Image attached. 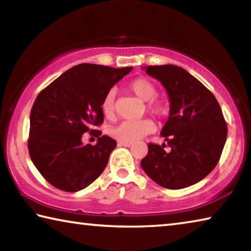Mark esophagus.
Wrapping results in <instances>:
<instances>
[{
	"instance_id": "1",
	"label": "esophagus",
	"mask_w": 251,
	"mask_h": 251,
	"mask_svg": "<svg viewBox=\"0 0 251 251\" xmlns=\"http://www.w3.org/2000/svg\"><path fill=\"white\" fill-rule=\"evenodd\" d=\"M133 145V143H128V142H118V146L120 147H130Z\"/></svg>"
}]
</instances>
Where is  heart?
<instances>
[{
	"instance_id": "1",
	"label": "heart",
	"mask_w": 251,
	"mask_h": 251,
	"mask_svg": "<svg viewBox=\"0 0 251 251\" xmlns=\"http://www.w3.org/2000/svg\"><path fill=\"white\" fill-rule=\"evenodd\" d=\"M128 90L134 93L139 100L147 101V108L154 115H163L166 112V104L161 100L156 99L157 87L151 80L145 77H137L128 84ZM116 91L112 88L104 96L101 101V110L106 117H113L115 114ZM155 130L154 122L151 120L124 121L110 128L109 133L120 142L133 143L141 139L147 134Z\"/></svg>"
}]
</instances>
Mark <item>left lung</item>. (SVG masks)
Returning a JSON list of instances; mask_svg holds the SVG:
<instances>
[{"label": "left lung", "instance_id": "obj_1", "mask_svg": "<svg viewBox=\"0 0 251 251\" xmlns=\"http://www.w3.org/2000/svg\"><path fill=\"white\" fill-rule=\"evenodd\" d=\"M166 88L169 117L161 129L165 144H148L142 168L157 184L181 189L203 179L218 164L227 139L222 108L207 87L176 65L144 67Z\"/></svg>", "mask_w": 251, "mask_h": 251}]
</instances>
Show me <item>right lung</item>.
Returning <instances> with one entry per match:
<instances>
[{
  "label": "right lung",
  "instance_id": "obj_1",
  "mask_svg": "<svg viewBox=\"0 0 251 251\" xmlns=\"http://www.w3.org/2000/svg\"><path fill=\"white\" fill-rule=\"evenodd\" d=\"M133 70L83 63L72 67L37 95L29 115L28 152L50 185L64 192L86 188L104 172L115 139L93 129L104 122L101 101ZM90 131L97 145L83 146Z\"/></svg>",
  "mask_w": 251,
  "mask_h": 251
}]
</instances>
